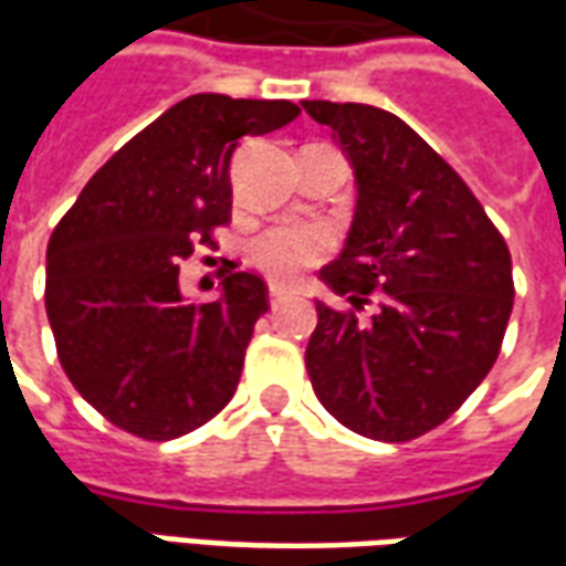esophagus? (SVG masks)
<instances>
[{
    "instance_id": "obj_1",
    "label": "esophagus",
    "mask_w": 566,
    "mask_h": 566,
    "mask_svg": "<svg viewBox=\"0 0 566 566\" xmlns=\"http://www.w3.org/2000/svg\"><path fill=\"white\" fill-rule=\"evenodd\" d=\"M287 294H291V291H287V287H282V284H270V303H272V306H279L282 300H287Z\"/></svg>"
}]
</instances>
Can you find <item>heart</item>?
Listing matches in <instances>:
<instances>
[{"mask_svg": "<svg viewBox=\"0 0 566 566\" xmlns=\"http://www.w3.org/2000/svg\"><path fill=\"white\" fill-rule=\"evenodd\" d=\"M327 254V235L315 227H275L251 248V258L275 282H291Z\"/></svg>", "mask_w": 566, "mask_h": 566, "instance_id": "b5f03b06", "label": "heart"}]
</instances>
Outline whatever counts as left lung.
Segmentation results:
<instances>
[{
  "instance_id": "8db88e82",
  "label": "left lung",
  "mask_w": 566,
  "mask_h": 566,
  "mask_svg": "<svg viewBox=\"0 0 566 566\" xmlns=\"http://www.w3.org/2000/svg\"><path fill=\"white\" fill-rule=\"evenodd\" d=\"M355 169V218L321 282L306 369L339 424L406 442L442 424L494 367L512 312V258L463 178L400 117L306 99Z\"/></svg>"
}]
</instances>
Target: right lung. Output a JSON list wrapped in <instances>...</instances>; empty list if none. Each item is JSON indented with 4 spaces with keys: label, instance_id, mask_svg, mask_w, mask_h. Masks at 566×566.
I'll list each match as a JSON object with an SVG mask.
<instances>
[{
    "label": "right lung",
    "instance_id": "right-lung-1",
    "mask_svg": "<svg viewBox=\"0 0 566 566\" xmlns=\"http://www.w3.org/2000/svg\"><path fill=\"white\" fill-rule=\"evenodd\" d=\"M296 115L287 99L187 96L117 150L54 227L44 308L56 355L75 391L133 437H185L235 394L266 284L230 263L221 296L187 306L178 263L230 221L239 139Z\"/></svg>",
    "mask_w": 566,
    "mask_h": 566
}]
</instances>
